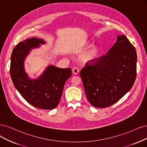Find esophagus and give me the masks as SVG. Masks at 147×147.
<instances>
[{
  "label": "esophagus",
  "instance_id": "esophagus-1",
  "mask_svg": "<svg viewBox=\"0 0 147 147\" xmlns=\"http://www.w3.org/2000/svg\"><path fill=\"white\" fill-rule=\"evenodd\" d=\"M73 73L74 74H78L79 73V69L78 67H74L73 68Z\"/></svg>",
  "mask_w": 147,
  "mask_h": 147
}]
</instances>
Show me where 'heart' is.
<instances>
[{"instance_id": "1", "label": "heart", "mask_w": 147, "mask_h": 147, "mask_svg": "<svg viewBox=\"0 0 147 147\" xmlns=\"http://www.w3.org/2000/svg\"><path fill=\"white\" fill-rule=\"evenodd\" d=\"M100 49L97 46L91 47L82 56V59L86 62H91L95 60L99 55Z\"/></svg>"}]
</instances>
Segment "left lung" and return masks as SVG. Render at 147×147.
<instances>
[{"label": "left lung", "instance_id": "1", "mask_svg": "<svg viewBox=\"0 0 147 147\" xmlns=\"http://www.w3.org/2000/svg\"><path fill=\"white\" fill-rule=\"evenodd\" d=\"M136 63V49L124 35L107 54L86 62L80 75L90 104L106 108L121 99L135 82Z\"/></svg>", "mask_w": 147, "mask_h": 147}]
</instances>
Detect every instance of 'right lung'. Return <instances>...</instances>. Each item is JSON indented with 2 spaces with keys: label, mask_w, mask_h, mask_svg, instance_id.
Here are the masks:
<instances>
[{
  "label": "right lung",
  "mask_w": 147,
  "mask_h": 147,
  "mask_svg": "<svg viewBox=\"0 0 147 147\" xmlns=\"http://www.w3.org/2000/svg\"><path fill=\"white\" fill-rule=\"evenodd\" d=\"M39 43L45 41L32 37L16 45L11 57L10 75L16 88L27 102L40 109L53 110L59 104L71 69L50 65L39 79H30L24 71V61L31 49L38 47Z\"/></svg>",
  "instance_id": "right-lung-1"
}]
</instances>
